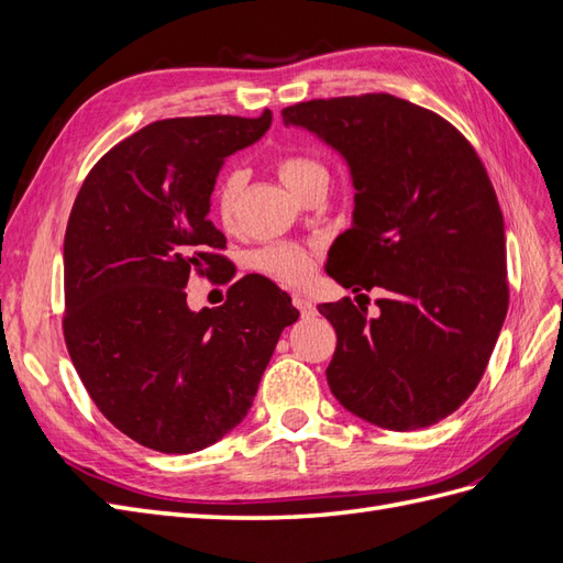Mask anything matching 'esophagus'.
Returning <instances> with one entry per match:
<instances>
[{
	"instance_id": "obj_1",
	"label": "esophagus",
	"mask_w": 563,
	"mask_h": 563,
	"mask_svg": "<svg viewBox=\"0 0 563 563\" xmlns=\"http://www.w3.org/2000/svg\"><path fill=\"white\" fill-rule=\"evenodd\" d=\"M294 305H296V308L300 310V314L302 317H312L314 312H317V308H314V305H312V300H308V298H305V296H294Z\"/></svg>"
}]
</instances>
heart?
I'll use <instances>...</instances> for the list:
<instances>
[{
	"mask_svg": "<svg viewBox=\"0 0 563 563\" xmlns=\"http://www.w3.org/2000/svg\"><path fill=\"white\" fill-rule=\"evenodd\" d=\"M279 180L300 197L308 187L317 183H327L329 174L319 162L302 155H282L275 162ZM244 195V174L228 172L218 180L213 192L216 216L223 228H234L240 216V203ZM255 269L263 275L277 279L282 284H302L314 269V253L300 244H269L253 255Z\"/></svg>",
	"mask_w": 563,
	"mask_h": 563,
	"instance_id": "1",
	"label": "heart"
}]
</instances>
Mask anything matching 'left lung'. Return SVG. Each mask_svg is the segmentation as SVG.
<instances>
[{
  "mask_svg": "<svg viewBox=\"0 0 563 563\" xmlns=\"http://www.w3.org/2000/svg\"><path fill=\"white\" fill-rule=\"evenodd\" d=\"M282 117L350 166L352 228L329 251V275L354 294L387 291L376 319L350 298L319 305L338 333L333 397L385 430L428 428L479 385L507 314L505 225L486 168L444 117L389 93L308 100Z\"/></svg>",
  "mask_w": 563,
  "mask_h": 563,
  "instance_id": "left-lung-1",
  "label": "left lung"
}]
</instances>
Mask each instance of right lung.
<instances>
[{
    "instance_id": "add662e5",
    "label": "right lung",
    "mask_w": 563,
    "mask_h": 563,
    "mask_svg": "<svg viewBox=\"0 0 563 563\" xmlns=\"http://www.w3.org/2000/svg\"><path fill=\"white\" fill-rule=\"evenodd\" d=\"M269 124V110L147 124L100 157L67 220V352L100 413L152 451L195 453L236 428L298 319L261 275L234 282L218 310L192 312L185 294L192 275L225 277L213 185Z\"/></svg>"
}]
</instances>
